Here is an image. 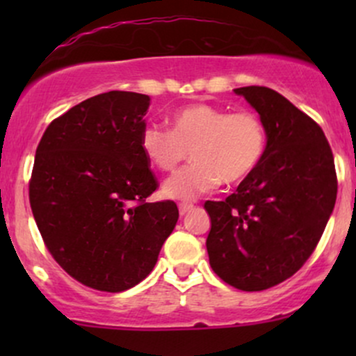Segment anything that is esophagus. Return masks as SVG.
Masks as SVG:
<instances>
[{
	"label": "esophagus",
	"instance_id": "34e87169",
	"mask_svg": "<svg viewBox=\"0 0 356 356\" xmlns=\"http://www.w3.org/2000/svg\"><path fill=\"white\" fill-rule=\"evenodd\" d=\"M192 207H194V206H192L191 202H181V204H179V212H181V216H184L186 212H189Z\"/></svg>",
	"mask_w": 356,
	"mask_h": 356
}]
</instances>
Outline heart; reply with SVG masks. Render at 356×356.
Wrapping results in <instances>:
<instances>
[{"mask_svg": "<svg viewBox=\"0 0 356 356\" xmlns=\"http://www.w3.org/2000/svg\"><path fill=\"white\" fill-rule=\"evenodd\" d=\"M142 152L161 172H174L191 157L186 167L164 184L172 199H194L214 191L220 181H244L263 162L268 147L264 122L251 110L229 112L209 104H192L175 110L170 130L147 125L140 136Z\"/></svg>", "mask_w": 356, "mask_h": 356, "instance_id": "1", "label": "heart"}]
</instances>
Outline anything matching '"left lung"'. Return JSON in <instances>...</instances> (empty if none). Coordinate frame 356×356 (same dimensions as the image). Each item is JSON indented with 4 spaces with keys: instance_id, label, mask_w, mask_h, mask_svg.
<instances>
[{
    "instance_id": "obj_1",
    "label": "left lung",
    "mask_w": 356,
    "mask_h": 356,
    "mask_svg": "<svg viewBox=\"0 0 356 356\" xmlns=\"http://www.w3.org/2000/svg\"><path fill=\"white\" fill-rule=\"evenodd\" d=\"M264 122L259 167L226 201H206L212 271L243 291L291 277L320 243L337 201V170L321 127L268 87L234 90Z\"/></svg>"
}]
</instances>
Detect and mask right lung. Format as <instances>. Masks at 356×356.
I'll return each mask as SVG.
<instances>
[{"label": "right lung", "instance_id": "right-lung-1", "mask_svg": "<svg viewBox=\"0 0 356 356\" xmlns=\"http://www.w3.org/2000/svg\"><path fill=\"white\" fill-rule=\"evenodd\" d=\"M149 95L100 93L51 122L36 147L30 206L44 246L73 280L120 293L149 276L179 219L149 202L159 182L142 152Z\"/></svg>", "mask_w": 356, "mask_h": 356}]
</instances>
